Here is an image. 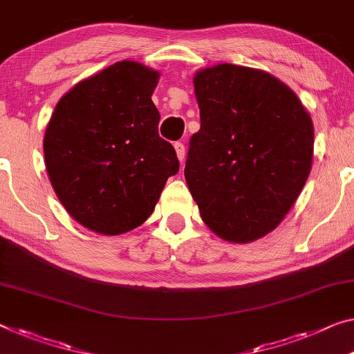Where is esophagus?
Masks as SVG:
<instances>
[{
  "instance_id": "obj_1",
  "label": "esophagus",
  "mask_w": 354,
  "mask_h": 354,
  "mask_svg": "<svg viewBox=\"0 0 354 354\" xmlns=\"http://www.w3.org/2000/svg\"><path fill=\"white\" fill-rule=\"evenodd\" d=\"M174 149H176V151H177L178 160H180V162H183V160H185V145L182 142H176V144H174Z\"/></svg>"
}]
</instances>
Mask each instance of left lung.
Segmentation results:
<instances>
[{
  "label": "left lung",
  "instance_id": "left-lung-1",
  "mask_svg": "<svg viewBox=\"0 0 354 354\" xmlns=\"http://www.w3.org/2000/svg\"><path fill=\"white\" fill-rule=\"evenodd\" d=\"M193 82L201 129L185 165L189 193L216 236L253 242L280 225L307 182L312 118L264 71L223 63Z\"/></svg>",
  "mask_w": 354,
  "mask_h": 354
}]
</instances>
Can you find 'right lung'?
<instances>
[{
    "label": "right lung",
    "mask_w": 354,
    "mask_h": 354,
    "mask_svg": "<svg viewBox=\"0 0 354 354\" xmlns=\"http://www.w3.org/2000/svg\"><path fill=\"white\" fill-rule=\"evenodd\" d=\"M158 77L118 62L73 86L47 124L48 178L63 207L91 231L117 236L142 225L178 172L176 150L158 134Z\"/></svg>",
    "instance_id": "1"
}]
</instances>
